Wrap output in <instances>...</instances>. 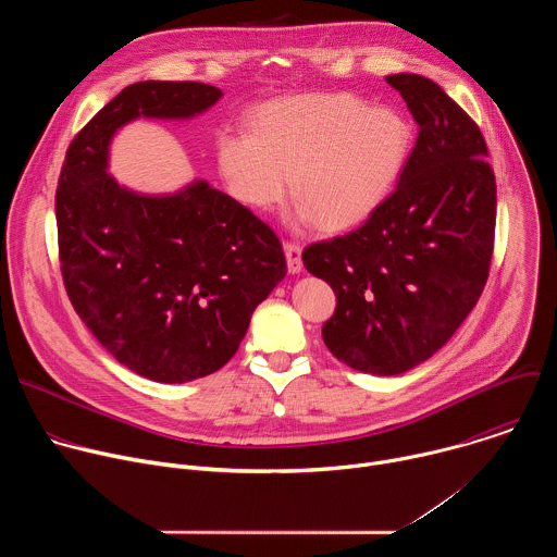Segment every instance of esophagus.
Instances as JSON below:
<instances>
[{"instance_id": "obj_1", "label": "esophagus", "mask_w": 557, "mask_h": 557, "mask_svg": "<svg viewBox=\"0 0 557 557\" xmlns=\"http://www.w3.org/2000/svg\"><path fill=\"white\" fill-rule=\"evenodd\" d=\"M284 253H286L288 273H299L301 271V249L295 243H284Z\"/></svg>"}]
</instances>
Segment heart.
Instances as JSON below:
<instances>
[{
    "mask_svg": "<svg viewBox=\"0 0 557 557\" xmlns=\"http://www.w3.org/2000/svg\"><path fill=\"white\" fill-rule=\"evenodd\" d=\"M412 132L389 108L350 95H304L264 103L251 132L224 127L215 138L220 176L243 205L269 211L293 189L295 218L329 231L361 224L399 178Z\"/></svg>",
    "mask_w": 557,
    "mask_h": 557,
    "instance_id": "b5f03b06",
    "label": "heart"
}]
</instances>
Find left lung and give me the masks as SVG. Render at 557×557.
I'll return each instance as SVG.
<instances>
[{"label":"left lung","instance_id":"left-lung-1","mask_svg":"<svg viewBox=\"0 0 557 557\" xmlns=\"http://www.w3.org/2000/svg\"><path fill=\"white\" fill-rule=\"evenodd\" d=\"M385 82L421 127L399 185L359 228L301 253L337 297L324 344L379 376L412 370L451 339L485 288L496 228L479 125L425 76Z\"/></svg>","mask_w":557,"mask_h":557}]
</instances>
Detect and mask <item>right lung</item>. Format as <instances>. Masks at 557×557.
<instances>
[{
  "mask_svg": "<svg viewBox=\"0 0 557 557\" xmlns=\"http://www.w3.org/2000/svg\"><path fill=\"white\" fill-rule=\"evenodd\" d=\"M222 99L196 82H138L74 136L54 213L63 284L99 344L132 372L187 383L220 370L286 275L277 235L196 178L145 194L110 174V145L138 119L191 121Z\"/></svg>",
  "mask_w": 557,
  "mask_h": 557,
  "instance_id": "obj_1",
  "label": "right lung"
}]
</instances>
